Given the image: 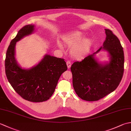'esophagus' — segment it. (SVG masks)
Instances as JSON below:
<instances>
[{
    "mask_svg": "<svg viewBox=\"0 0 131 131\" xmlns=\"http://www.w3.org/2000/svg\"><path fill=\"white\" fill-rule=\"evenodd\" d=\"M66 65H67V66H68V68L69 69L70 67H71V62L70 61H68L67 62H66Z\"/></svg>",
    "mask_w": 131,
    "mask_h": 131,
    "instance_id": "obj_1",
    "label": "esophagus"
}]
</instances>
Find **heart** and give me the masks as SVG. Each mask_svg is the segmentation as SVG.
Listing matches in <instances>:
<instances>
[{"label": "heart", "instance_id": "heart-1", "mask_svg": "<svg viewBox=\"0 0 131 131\" xmlns=\"http://www.w3.org/2000/svg\"><path fill=\"white\" fill-rule=\"evenodd\" d=\"M83 34L80 31L71 33L65 36L63 39L65 43L68 46H73L71 50L72 55L74 57H79L85 54L90 49L92 43V40L90 38H83ZM58 47L63 49L62 45L58 43Z\"/></svg>", "mask_w": 131, "mask_h": 131}]
</instances>
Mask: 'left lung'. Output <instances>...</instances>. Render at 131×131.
Returning <instances> with one entry per match:
<instances>
[{"label": "left lung", "instance_id": "obj_1", "mask_svg": "<svg viewBox=\"0 0 131 131\" xmlns=\"http://www.w3.org/2000/svg\"><path fill=\"white\" fill-rule=\"evenodd\" d=\"M105 30L106 37L103 46L80 62H74L71 66L74 90L78 97L85 101H97L112 92L118 87L123 77V47L110 30ZM102 49L110 54L109 63L100 64L94 57Z\"/></svg>", "mask_w": 131, "mask_h": 131}]
</instances>
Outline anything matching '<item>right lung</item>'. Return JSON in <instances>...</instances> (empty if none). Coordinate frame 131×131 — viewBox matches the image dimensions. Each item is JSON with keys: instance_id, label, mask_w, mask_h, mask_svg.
Returning a JSON list of instances; mask_svg holds the SVG:
<instances>
[{"instance_id": "add662e5", "label": "right lung", "mask_w": 131, "mask_h": 131, "mask_svg": "<svg viewBox=\"0 0 131 131\" xmlns=\"http://www.w3.org/2000/svg\"><path fill=\"white\" fill-rule=\"evenodd\" d=\"M34 30V25L25 26L11 40L6 53L5 70L8 82L19 96L29 101L39 102L52 96L60 76L68 68L63 58L47 54L30 69H23L18 65L15 58L16 44Z\"/></svg>"}]
</instances>
